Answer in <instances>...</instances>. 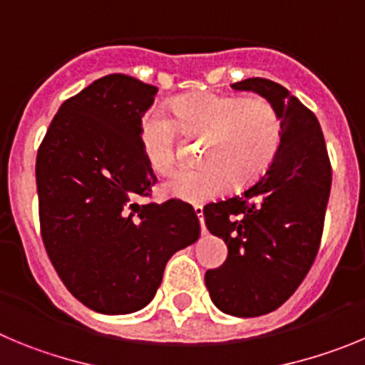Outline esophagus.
<instances>
[{
	"mask_svg": "<svg viewBox=\"0 0 365 365\" xmlns=\"http://www.w3.org/2000/svg\"><path fill=\"white\" fill-rule=\"evenodd\" d=\"M195 215L198 216V222H200V227H202V235H205V227H203V207L202 205H196L195 207Z\"/></svg>",
	"mask_w": 365,
	"mask_h": 365,
	"instance_id": "34e87169",
	"label": "esophagus"
}]
</instances>
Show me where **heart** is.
<instances>
[{
    "label": "heart",
    "instance_id": "obj_1",
    "mask_svg": "<svg viewBox=\"0 0 365 365\" xmlns=\"http://www.w3.org/2000/svg\"><path fill=\"white\" fill-rule=\"evenodd\" d=\"M175 120L147 114L140 125V142L149 167L169 173L176 162V125L187 133L209 136L203 169L178 170L163 183L169 198L205 203L231 185H247L260 178L280 150L284 123L264 98L187 94L173 101Z\"/></svg>",
    "mask_w": 365,
    "mask_h": 365
}]
</instances>
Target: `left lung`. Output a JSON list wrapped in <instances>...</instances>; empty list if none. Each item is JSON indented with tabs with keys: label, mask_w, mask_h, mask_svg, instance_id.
<instances>
[{
	"label": "left lung",
	"mask_w": 365,
	"mask_h": 365,
	"mask_svg": "<svg viewBox=\"0 0 365 365\" xmlns=\"http://www.w3.org/2000/svg\"><path fill=\"white\" fill-rule=\"evenodd\" d=\"M278 110L280 150L242 195L203 209L209 232L227 245L222 267L205 272L212 304L232 317L278 309L309 272L331 192V163L317 116L287 88L265 78L232 83Z\"/></svg>",
	"instance_id": "left-lung-1"
}]
</instances>
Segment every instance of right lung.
I'll use <instances>...</instances> for the list:
<instances>
[{"label":"right lung","instance_id":"obj_1","mask_svg":"<svg viewBox=\"0 0 365 365\" xmlns=\"http://www.w3.org/2000/svg\"><path fill=\"white\" fill-rule=\"evenodd\" d=\"M158 88L109 74L60 107L36 158L39 225L65 287L88 309L129 314L154 298L200 222L185 203H138L156 183L140 142Z\"/></svg>","mask_w":365,"mask_h":365}]
</instances>
